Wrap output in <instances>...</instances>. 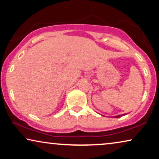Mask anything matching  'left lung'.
I'll list each match as a JSON object with an SVG mask.
<instances>
[{
	"label": "left lung",
	"mask_w": 159,
	"mask_h": 159,
	"mask_svg": "<svg viewBox=\"0 0 159 159\" xmlns=\"http://www.w3.org/2000/svg\"><path fill=\"white\" fill-rule=\"evenodd\" d=\"M124 115H125V114H123V115H117V116H115V117H115V118H118V117H122V116H124Z\"/></svg>",
	"instance_id": "8db88e82"
}]
</instances>
